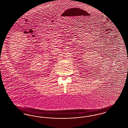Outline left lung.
<instances>
[{"instance_id":"obj_1","label":"left lung","mask_w":128,"mask_h":128,"mask_svg":"<svg viewBox=\"0 0 128 128\" xmlns=\"http://www.w3.org/2000/svg\"><path fill=\"white\" fill-rule=\"evenodd\" d=\"M83 12H84V11H83ZM84 12H85V11H84Z\"/></svg>"}]
</instances>
